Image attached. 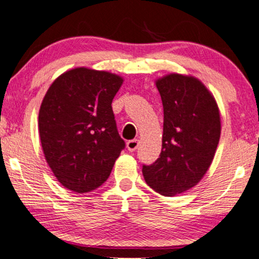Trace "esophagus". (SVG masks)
Returning <instances> with one entry per match:
<instances>
[{
    "instance_id": "esophagus-1",
    "label": "esophagus",
    "mask_w": 259,
    "mask_h": 259,
    "mask_svg": "<svg viewBox=\"0 0 259 259\" xmlns=\"http://www.w3.org/2000/svg\"><path fill=\"white\" fill-rule=\"evenodd\" d=\"M139 140L134 139V140H130L127 141L126 142V148L129 152H135V150L137 149V147H139Z\"/></svg>"
}]
</instances>
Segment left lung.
<instances>
[{
    "label": "left lung",
    "instance_id": "8db88e82",
    "mask_svg": "<svg viewBox=\"0 0 259 259\" xmlns=\"http://www.w3.org/2000/svg\"><path fill=\"white\" fill-rule=\"evenodd\" d=\"M163 107L162 148L152 165H143L145 181L163 196L197 185L214 159L221 134L215 98L198 78L168 74L156 80Z\"/></svg>",
    "mask_w": 259,
    "mask_h": 259
}]
</instances>
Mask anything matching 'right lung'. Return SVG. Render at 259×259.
Returning a JSON list of instances; mask_svg holds the SVG:
<instances>
[{
	"label": "right lung",
	"instance_id": "1",
	"mask_svg": "<svg viewBox=\"0 0 259 259\" xmlns=\"http://www.w3.org/2000/svg\"><path fill=\"white\" fill-rule=\"evenodd\" d=\"M123 77L75 68L52 82L38 117L48 165L64 188L78 194L103 185L125 142L120 139L112 100Z\"/></svg>",
	"mask_w": 259,
	"mask_h": 259
}]
</instances>
